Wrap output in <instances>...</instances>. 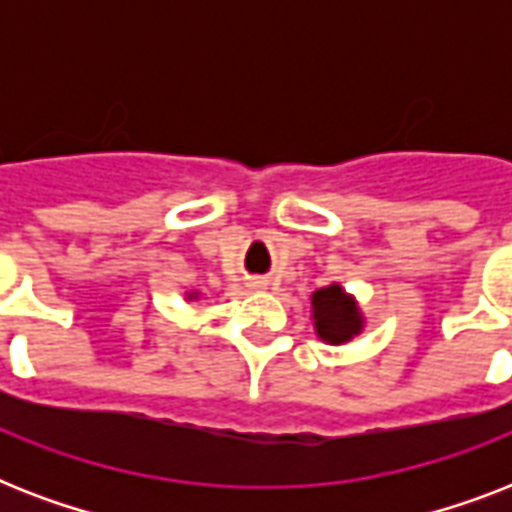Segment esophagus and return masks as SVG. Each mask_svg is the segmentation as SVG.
<instances>
[{
	"label": "esophagus",
	"mask_w": 512,
	"mask_h": 512,
	"mask_svg": "<svg viewBox=\"0 0 512 512\" xmlns=\"http://www.w3.org/2000/svg\"><path fill=\"white\" fill-rule=\"evenodd\" d=\"M271 287V281L268 279H260V276H257V279H252V289H268Z\"/></svg>",
	"instance_id": "34e87169"
}]
</instances>
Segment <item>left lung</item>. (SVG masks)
Segmentation results:
<instances>
[{
  "instance_id": "obj_1",
  "label": "left lung",
  "mask_w": 512,
  "mask_h": 512,
  "mask_svg": "<svg viewBox=\"0 0 512 512\" xmlns=\"http://www.w3.org/2000/svg\"><path fill=\"white\" fill-rule=\"evenodd\" d=\"M313 332L327 345H345L358 337L366 327V316L361 305L350 292H345L340 281L316 289L311 295Z\"/></svg>"
}]
</instances>
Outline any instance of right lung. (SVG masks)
<instances>
[{"label": "right lung", "instance_id": "right-lung-1", "mask_svg": "<svg viewBox=\"0 0 512 512\" xmlns=\"http://www.w3.org/2000/svg\"><path fill=\"white\" fill-rule=\"evenodd\" d=\"M193 300H199V292L191 289V292H185V303H193Z\"/></svg>", "mask_w": 512, "mask_h": 512}]
</instances>
